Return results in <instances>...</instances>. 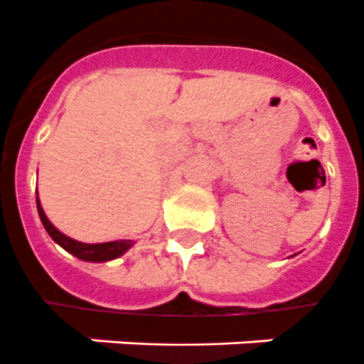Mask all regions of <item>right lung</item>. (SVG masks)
I'll return each mask as SVG.
<instances>
[{
	"mask_svg": "<svg viewBox=\"0 0 364 364\" xmlns=\"http://www.w3.org/2000/svg\"><path fill=\"white\" fill-rule=\"evenodd\" d=\"M37 212H39V218L43 225H45L46 232L50 235V238L58 246H62L65 252H69L71 255L78 257V259L88 261V263H107V261L118 259L122 255L126 254L127 250L132 248L133 240H112V242H101V244H86L80 242V240H75V238L63 235L60 229H56L52 225V222L46 218L43 206H41L39 193H37Z\"/></svg>",
	"mask_w": 364,
	"mask_h": 364,
	"instance_id": "1",
	"label": "right lung"
}]
</instances>
